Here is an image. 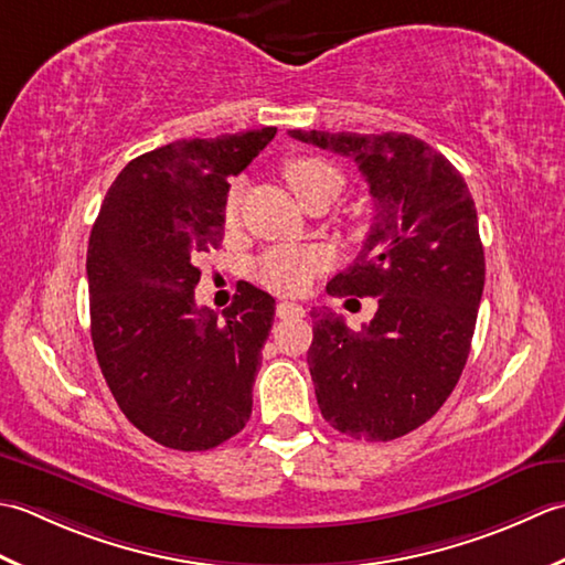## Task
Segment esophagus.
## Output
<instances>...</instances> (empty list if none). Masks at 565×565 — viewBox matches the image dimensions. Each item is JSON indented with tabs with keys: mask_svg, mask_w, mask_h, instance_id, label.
<instances>
[{
	"mask_svg": "<svg viewBox=\"0 0 565 565\" xmlns=\"http://www.w3.org/2000/svg\"><path fill=\"white\" fill-rule=\"evenodd\" d=\"M275 315L280 319H299L307 315V309L302 305H295V302H280L278 309H275Z\"/></svg>",
	"mask_w": 565,
	"mask_h": 565,
	"instance_id": "34e87169",
	"label": "esophagus"
}]
</instances>
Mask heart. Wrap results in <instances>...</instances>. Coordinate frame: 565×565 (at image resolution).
I'll return each instance as SVG.
<instances>
[{"label":"heart","instance_id":"b5f03b06","mask_svg":"<svg viewBox=\"0 0 565 565\" xmlns=\"http://www.w3.org/2000/svg\"><path fill=\"white\" fill-rule=\"evenodd\" d=\"M285 180L295 198L305 206L319 200L333 202L343 190L341 172L319 158H297L285 166ZM241 185L234 182L224 202V224L234 226L238 218ZM327 266V253L282 246L266 253L256 266V278L275 292L297 295L312 285L315 275Z\"/></svg>","mask_w":565,"mask_h":565}]
</instances>
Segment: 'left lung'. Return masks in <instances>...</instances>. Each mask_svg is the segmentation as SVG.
Instances as JSON below:
<instances>
[{
    "label": "left lung",
    "mask_w": 565,
    "mask_h": 565,
    "mask_svg": "<svg viewBox=\"0 0 565 565\" xmlns=\"http://www.w3.org/2000/svg\"><path fill=\"white\" fill-rule=\"evenodd\" d=\"M290 136L353 158L373 198L359 258L327 290L377 297V312L361 331L315 315L307 363L319 409L353 439H399L439 412L468 361L486 285L476 202L463 175L409 134Z\"/></svg>",
    "instance_id": "obj_1"
}]
</instances>
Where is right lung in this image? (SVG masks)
<instances>
[{
  "instance_id": "right-lung-1",
  "label": "right lung",
  "mask_w": 565,
  "mask_h": 565,
  "mask_svg": "<svg viewBox=\"0 0 565 565\" xmlns=\"http://www.w3.org/2000/svg\"><path fill=\"white\" fill-rule=\"evenodd\" d=\"M275 126L182 138L134 158L111 182L87 246L92 343L138 431L206 451L246 427L275 299L241 285L224 315L194 302L200 253L224 238L228 178Z\"/></svg>"
}]
</instances>
